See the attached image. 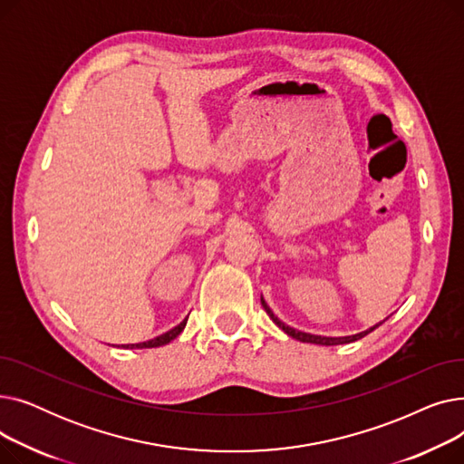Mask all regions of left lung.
I'll list each match as a JSON object with an SVG mask.
<instances>
[{
    "label": "left lung",
    "instance_id": "8db88e82",
    "mask_svg": "<svg viewBox=\"0 0 464 464\" xmlns=\"http://www.w3.org/2000/svg\"><path fill=\"white\" fill-rule=\"evenodd\" d=\"M261 304H263V308H265V312L269 314V318L285 333V334H289L291 338H295V340H301V343H308V344H320V346H338V344H350V343H355V340H359V338H362V336H367L369 333H372L374 329H378L383 322H380V324H376V325H372V327H369L367 331H361V333H355V334H350V336H322V334H310V333H303V331H297V329H294V327H289V325H285L284 322H280L276 315H275V312L269 308V304L265 303V299L261 297Z\"/></svg>",
    "mask_w": 464,
    "mask_h": 464
}]
</instances>
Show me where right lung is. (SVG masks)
I'll return each mask as SVG.
<instances>
[{
    "instance_id": "1",
    "label": "right lung",
    "mask_w": 464,
    "mask_h": 464,
    "mask_svg": "<svg viewBox=\"0 0 464 464\" xmlns=\"http://www.w3.org/2000/svg\"><path fill=\"white\" fill-rule=\"evenodd\" d=\"M186 324H188V318H184L177 327L169 329L167 333H163L160 336H154L150 340H144V343H137V344H121V348H124V350H135V348L142 350V348H160V346H165V344L170 343V340H175L184 331Z\"/></svg>"
}]
</instances>
